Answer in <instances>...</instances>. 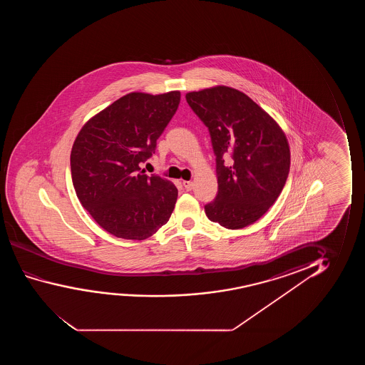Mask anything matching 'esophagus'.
Instances as JSON below:
<instances>
[{
	"mask_svg": "<svg viewBox=\"0 0 365 365\" xmlns=\"http://www.w3.org/2000/svg\"><path fill=\"white\" fill-rule=\"evenodd\" d=\"M183 185H185V190H192V188H193V182L183 180Z\"/></svg>",
	"mask_w": 365,
	"mask_h": 365,
	"instance_id": "esophagus-1",
	"label": "esophagus"
}]
</instances>
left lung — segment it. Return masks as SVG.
<instances>
[{
    "label": "left lung",
    "instance_id": "8db88e82",
    "mask_svg": "<svg viewBox=\"0 0 365 365\" xmlns=\"http://www.w3.org/2000/svg\"><path fill=\"white\" fill-rule=\"evenodd\" d=\"M185 100L210 130L217 155L218 193L205 205L212 222L240 230L274 205L290 167L289 143L277 120L255 101L228 86L193 91ZM230 155L232 163L224 165Z\"/></svg>",
    "mask_w": 365,
    "mask_h": 365
}]
</instances>
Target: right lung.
<instances>
[{
    "instance_id": "obj_1",
    "label": "right lung",
    "mask_w": 365,
    "mask_h": 365,
    "mask_svg": "<svg viewBox=\"0 0 365 365\" xmlns=\"http://www.w3.org/2000/svg\"><path fill=\"white\" fill-rule=\"evenodd\" d=\"M180 91L130 92L91 117L71 150L76 195L110 235L143 240L170 220L178 190L140 163L155 153L158 137L178 108Z\"/></svg>"
}]
</instances>
